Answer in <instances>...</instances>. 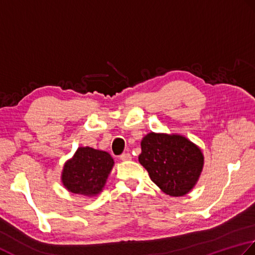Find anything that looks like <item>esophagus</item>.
I'll return each instance as SVG.
<instances>
[{
    "label": "esophagus",
    "mask_w": 255,
    "mask_h": 255,
    "mask_svg": "<svg viewBox=\"0 0 255 255\" xmlns=\"http://www.w3.org/2000/svg\"><path fill=\"white\" fill-rule=\"evenodd\" d=\"M131 158H132V156H131V154H129V153H123L122 155H120L121 160H129Z\"/></svg>",
    "instance_id": "obj_1"
}]
</instances>
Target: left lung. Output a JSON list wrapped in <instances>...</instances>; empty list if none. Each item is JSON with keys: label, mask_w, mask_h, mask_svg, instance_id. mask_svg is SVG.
I'll use <instances>...</instances> for the list:
<instances>
[{"label": "left lung", "mask_w": 255, "mask_h": 255, "mask_svg": "<svg viewBox=\"0 0 255 255\" xmlns=\"http://www.w3.org/2000/svg\"><path fill=\"white\" fill-rule=\"evenodd\" d=\"M141 148L138 162L164 194L185 196L198 183L204 154L184 135L149 132L142 138Z\"/></svg>", "instance_id": "left-lung-1"}]
</instances>
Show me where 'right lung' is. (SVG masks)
Masks as SVG:
<instances>
[{
    "label": "right lung",
    "mask_w": 255,
    "mask_h": 255,
    "mask_svg": "<svg viewBox=\"0 0 255 255\" xmlns=\"http://www.w3.org/2000/svg\"><path fill=\"white\" fill-rule=\"evenodd\" d=\"M113 166L114 159L108 152L80 146L62 167L61 183L69 193L96 197L102 193Z\"/></svg>",
    "instance_id": "1"
}]
</instances>
